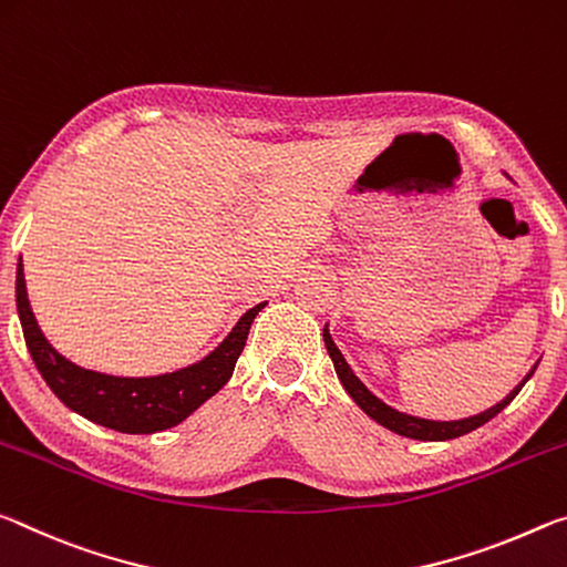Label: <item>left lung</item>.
Masks as SVG:
<instances>
[{"label":"left lung","instance_id":"8db88e82","mask_svg":"<svg viewBox=\"0 0 567 567\" xmlns=\"http://www.w3.org/2000/svg\"><path fill=\"white\" fill-rule=\"evenodd\" d=\"M323 341H327V351L329 357L333 361V369H337V374L341 379V384H344V389L349 392V396L354 399V402L364 410L371 420L379 422L382 426H386V430H392L396 434H402V437H410V440H420V442H444V440H454V437H462V434H467L472 430H477V426H482L485 422L493 420V416H497L499 412L505 410V406L513 402V399L517 396L519 389L525 386L527 379L533 377V371L537 367H533L530 374H527L523 382H519L513 392H509L503 402L489 406L487 412L482 414H475V416H467V420H457V422H432V420H420V416H410V414H402L392 410V406H386L382 399H377L374 394L369 392V389L359 382L354 371L349 369V364L344 361V357H341V351L337 349V344H333L329 331L323 329Z\"/></svg>","mask_w":567,"mask_h":567}]
</instances>
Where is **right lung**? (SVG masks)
Returning a JSON list of instances; mask_svg holds the SVG:
<instances>
[{"instance_id": "obj_1", "label": "right lung", "mask_w": 567, "mask_h": 567, "mask_svg": "<svg viewBox=\"0 0 567 567\" xmlns=\"http://www.w3.org/2000/svg\"><path fill=\"white\" fill-rule=\"evenodd\" d=\"M264 306L266 301L248 309L228 333V339L198 364L161 377H110L72 364L50 347V341L37 327L30 299H27L22 261L17 266V311H20L27 349L42 379L72 412L125 434L171 430L216 394L234 374L250 323Z\"/></svg>"}]
</instances>
